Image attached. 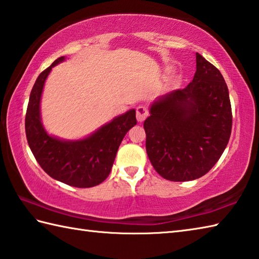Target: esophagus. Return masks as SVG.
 I'll list each match as a JSON object with an SVG mask.
<instances>
[{"mask_svg": "<svg viewBox=\"0 0 259 259\" xmlns=\"http://www.w3.org/2000/svg\"><path fill=\"white\" fill-rule=\"evenodd\" d=\"M147 116H149V110L144 106H139L136 108V118L139 122H144Z\"/></svg>", "mask_w": 259, "mask_h": 259, "instance_id": "1", "label": "esophagus"}]
</instances>
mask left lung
<instances>
[{"instance_id": "obj_1", "label": "left lung", "mask_w": 259, "mask_h": 259, "mask_svg": "<svg viewBox=\"0 0 259 259\" xmlns=\"http://www.w3.org/2000/svg\"><path fill=\"white\" fill-rule=\"evenodd\" d=\"M196 58L192 81L157 98L144 122L147 156L162 178L174 182L208 173L228 144L233 126L223 75L198 52Z\"/></svg>"}]
</instances>
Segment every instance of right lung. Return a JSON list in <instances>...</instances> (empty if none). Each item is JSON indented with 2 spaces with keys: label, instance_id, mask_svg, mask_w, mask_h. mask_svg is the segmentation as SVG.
<instances>
[{
  "label": "right lung",
  "instance_id": "obj_1",
  "mask_svg": "<svg viewBox=\"0 0 259 259\" xmlns=\"http://www.w3.org/2000/svg\"><path fill=\"white\" fill-rule=\"evenodd\" d=\"M42 71L33 85L25 114L26 140L35 160L51 178L76 188H92L102 183L112 170L116 153L126 133L136 125L135 109L114 118L81 141H61L47 134L41 124L40 99L52 67Z\"/></svg>",
  "mask_w": 259,
  "mask_h": 259
}]
</instances>
